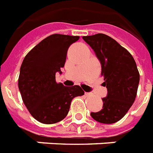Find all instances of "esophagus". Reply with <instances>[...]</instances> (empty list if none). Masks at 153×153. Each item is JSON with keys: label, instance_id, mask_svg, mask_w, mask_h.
<instances>
[{"label": "esophagus", "instance_id": "1", "mask_svg": "<svg viewBox=\"0 0 153 153\" xmlns=\"http://www.w3.org/2000/svg\"><path fill=\"white\" fill-rule=\"evenodd\" d=\"M85 95L86 97H90V96H91V94H90V93H85Z\"/></svg>", "mask_w": 153, "mask_h": 153}]
</instances>
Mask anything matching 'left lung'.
<instances>
[{
	"instance_id": "1",
	"label": "left lung",
	"mask_w": 153,
	"mask_h": 153,
	"mask_svg": "<svg viewBox=\"0 0 153 153\" xmlns=\"http://www.w3.org/2000/svg\"><path fill=\"white\" fill-rule=\"evenodd\" d=\"M100 59L104 82L108 90L102 98V108L91 112L100 123L117 122L126 114L134 102L139 83V72L133 56L126 49L108 36L98 33L82 37Z\"/></svg>"
}]
</instances>
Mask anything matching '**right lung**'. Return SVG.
Returning a JSON list of instances; mask_svg holds the SVG:
<instances>
[{"label":"right lung","instance_id":"obj_1","mask_svg":"<svg viewBox=\"0 0 153 153\" xmlns=\"http://www.w3.org/2000/svg\"><path fill=\"white\" fill-rule=\"evenodd\" d=\"M80 36L53 34L32 48L23 59L19 76V89L23 103L36 121L54 124L68 115L72 100L85 94L81 86L57 83L69 46Z\"/></svg>","mask_w":153,"mask_h":153}]
</instances>
